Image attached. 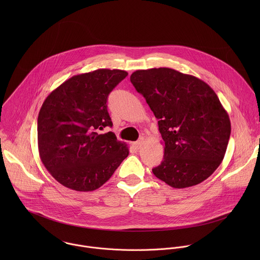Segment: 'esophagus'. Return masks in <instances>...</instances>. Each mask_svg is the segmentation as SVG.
Returning a JSON list of instances; mask_svg holds the SVG:
<instances>
[{"instance_id": "obj_1", "label": "esophagus", "mask_w": 260, "mask_h": 260, "mask_svg": "<svg viewBox=\"0 0 260 260\" xmlns=\"http://www.w3.org/2000/svg\"><path fill=\"white\" fill-rule=\"evenodd\" d=\"M142 145H143V139H140L139 141H137V142L133 143V146H134L136 149L141 148V147H142Z\"/></svg>"}]
</instances>
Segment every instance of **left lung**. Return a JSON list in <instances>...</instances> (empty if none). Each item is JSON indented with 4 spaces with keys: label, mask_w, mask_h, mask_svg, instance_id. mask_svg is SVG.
<instances>
[{
    "label": "left lung",
    "mask_w": 260,
    "mask_h": 260,
    "mask_svg": "<svg viewBox=\"0 0 260 260\" xmlns=\"http://www.w3.org/2000/svg\"><path fill=\"white\" fill-rule=\"evenodd\" d=\"M130 81L158 119L163 139L164 157L153 174L177 189L207 179L221 164L231 132L213 89L170 68L137 70Z\"/></svg>",
    "instance_id": "left-lung-1"
}]
</instances>
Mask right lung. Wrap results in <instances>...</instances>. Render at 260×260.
I'll return each mask as SVG.
<instances>
[{
  "instance_id": "add662e5",
  "label": "right lung",
  "mask_w": 260,
  "mask_h": 260,
  "mask_svg": "<svg viewBox=\"0 0 260 260\" xmlns=\"http://www.w3.org/2000/svg\"><path fill=\"white\" fill-rule=\"evenodd\" d=\"M128 73L98 69L75 75L53 90L38 116V148L49 173L69 189L93 191L107 182L129 155L125 142L108 132L107 99Z\"/></svg>"
}]
</instances>
